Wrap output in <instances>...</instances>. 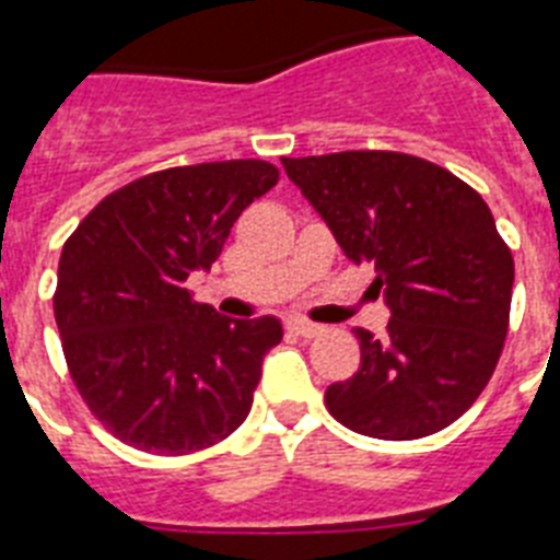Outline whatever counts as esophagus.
Returning <instances> with one entry per match:
<instances>
[{"label":"esophagus","instance_id":"1","mask_svg":"<svg viewBox=\"0 0 560 560\" xmlns=\"http://www.w3.org/2000/svg\"><path fill=\"white\" fill-rule=\"evenodd\" d=\"M288 328L293 334H299V337H305V340H311V337H319V334H323V325L311 323V319H302V316H290Z\"/></svg>","mask_w":560,"mask_h":560}]
</instances>
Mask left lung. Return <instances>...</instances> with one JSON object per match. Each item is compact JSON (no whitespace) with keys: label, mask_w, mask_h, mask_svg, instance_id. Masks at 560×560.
<instances>
[{"label":"left lung","mask_w":560,"mask_h":560,"mask_svg":"<svg viewBox=\"0 0 560 560\" xmlns=\"http://www.w3.org/2000/svg\"><path fill=\"white\" fill-rule=\"evenodd\" d=\"M389 305L383 337L358 328L360 369L325 404L354 433L407 442L439 433L494 374L512 311L514 258L468 183L395 151L281 160Z\"/></svg>","instance_id":"8db88e82"}]
</instances>
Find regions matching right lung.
<instances>
[{"label": "right lung", "mask_w": 560, "mask_h": 560, "mask_svg": "<svg viewBox=\"0 0 560 560\" xmlns=\"http://www.w3.org/2000/svg\"><path fill=\"white\" fill-rule=\"evenodd\" d=\"M279 183L264 160L168 168L118 188L81 220L57 267L55 319L66 366L109 433L156 456H186L244 424L276 316L229 319L194 302L241 211Z\"/></svg>", "instance_id": "obj_1"}]
</instances>
